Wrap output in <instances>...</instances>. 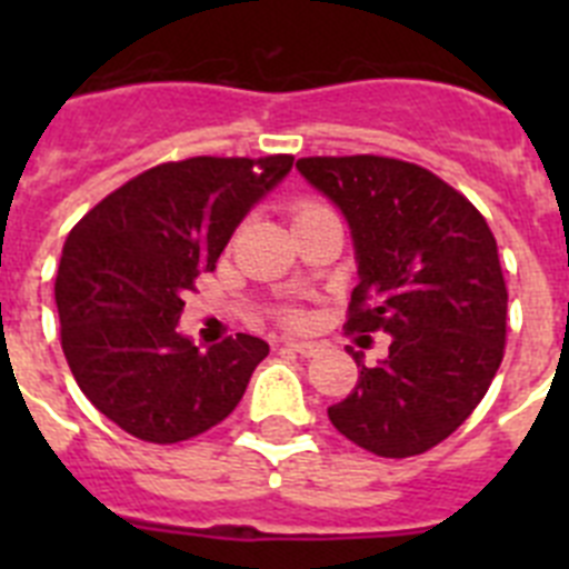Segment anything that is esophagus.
Returning a JSON list of instances; mask_svg holds the SVG:
<instances>
[{
  "label": "esophagus",
  "mask_w": 569,
  "mask_h": 569,
  "mask_svg": "<svg viewBox=\"0 0 569 569\" xmlns=\"http://www.w3.org/2000/svg\"><path fill=\"white\" fill-rule=\"evenodd\" d=\"M288 350L305 356V359H313V356L319 353V345H316V341H288Z\"/></svg>",
  "instance_id": "34e87169"
}]
</instances>
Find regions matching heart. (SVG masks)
<instances>
[{"instance_id":"heart-1","label":"heart","mask_w":569,"mask_h":569,"mask_svg":"<svg viewBox=\"0 0 569 569\" xmlns=\"http://www.w3.org/2000/svg\"><path fill=\"white\" fill-rule=\"evenodd\" d=\"M319 208H325V204L313 202V199H301V202H296V208H293V219L313 213V210H319ZM284 321H288V325H299L301 313L299 310H288V313H284Z\"/></svg>"}]
</instances>
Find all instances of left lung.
<instances>
[{
  "mask_svg": "<svg viewBox=\"0 0 569 569\" xmlns=\"http://www.w3.org/2000/svg\"><path fill=\"white\" fill-rule=\"evenodd\" d=\"M339 204L359 284L347 333H390V353L359 365L353 393L328 407L345 439L385 459L427 453L465 425L505 359L507 284L496 236L467 196L390 156L296 162ZM359 339V341H361Z\"/></svg>",
  "mask_w": 569,
  "mask_h": 569,
  "instance_id": "1",
  "label": "left lung"
}]
</instances>
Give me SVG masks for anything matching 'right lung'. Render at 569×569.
Masks as SVG:
<instances>
[{"label":"right lung","instance_id":"right-lung-1","mask_svg":"<svg viewBox=\"0 0 569 569\" xmlns=\"http://www.w3.org/2000/svg\"><path fill=\"white\" fill-rule=\"evenodd\" d=\"M293 156H193L133 176L73 224L57 273L59 336L90 405L124 433L176 445L228 419L268 341L199 350L176 325L196 276Z\"/></svg>","mask_w":569,"mask_h":569}]
</instances>
